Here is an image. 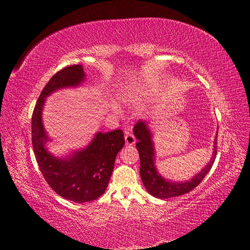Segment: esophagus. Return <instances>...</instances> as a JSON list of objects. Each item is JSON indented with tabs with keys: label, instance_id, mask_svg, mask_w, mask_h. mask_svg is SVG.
I'll list each match as a JSON object with an SVG mask.
<instances>
[{
	"label": "esophagus",
	"instance_id": "esophagus-1",
	"mask_svg": "<svg viewBox=\"0 0 250 250\" xmlns=\"http://www.w3.org/2000/svg\"><path fill=\"white\" fill-rule=\"evenodd\" d=\"M125 144L128 145V146H132V145H134L135 144V137H134V135L132 134V133H130V132H125Z\"/></svg>",
	"mask_w": 250,
	"mask_h": 250
}]
</instances>
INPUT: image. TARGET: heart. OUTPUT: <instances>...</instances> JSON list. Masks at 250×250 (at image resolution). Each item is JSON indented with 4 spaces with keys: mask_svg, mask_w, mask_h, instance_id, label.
<instances>
[{
    "mask_svg": "<svg viewBox=\"0 0 250 250\" xmlns=\"http://www.w3.org/2000/svg\"><path fill=\"white\" fill-rule=\"evenodd\" d=\"M153 92H155V89L150 87L149 84L139 83L126 87L121 92V99L129 104L137 105L149 99Z\"/></svg>",
    "mask_w": 250,
    "mask_h": 250,
    "instance_id": "obj_1",
    "label": "heart"
}]
</instances>
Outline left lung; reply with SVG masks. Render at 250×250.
Returning a JSON list of instances; mask_svg holds the SVG:
<instances>
[{"mask_svg":"<svg viewBox=\"0 0 250 250\" xmlns=\"http://www.w3.org/2000/svg\"><path fill=\"white\" fill-rule=\"evenodd\" d=\"M133 133L136 139L139 140V142L136 143V148L140 153V174L142 182L148 192L158 199L174 198V196H179L190 192L203 180L213 167L216 159L217 136L215 139L213 156H211L210 161L207 163V166L190 180L184 183H173L171 180H167L160 176L155 167V148H153V143L151 140V132L147 126L146 122H143L142 120L137 122L133 128Z\"/></svg>","mask_w":250,"mask_h":250,"instance_id":"obj_1","label":"left lung"}]
</instances>
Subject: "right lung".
<instances>
[{
    "label": "right lung",
    "instance_id": "obj_1",
    "mask_svg": "<svg viewBox=\"0 0 250 250\" xmlns=\"http://www.w3.org/2000/svg\"><path fill=\"white\" fill-rule=\"evenodd\" d=\"M82 65H70L57 72L46 83L32 115V145L36 162L51 189L62 198L76 203L97 200L102 195L114 169L117 153L125 145L122 130L99 132L81 151L67 158H57L47 150L49 141L42 122L45 98L56 90L79 86L84 81Z\"/></svg>",
    "mask_w": 250,
    "mask_h": 250
}]
</instances>
